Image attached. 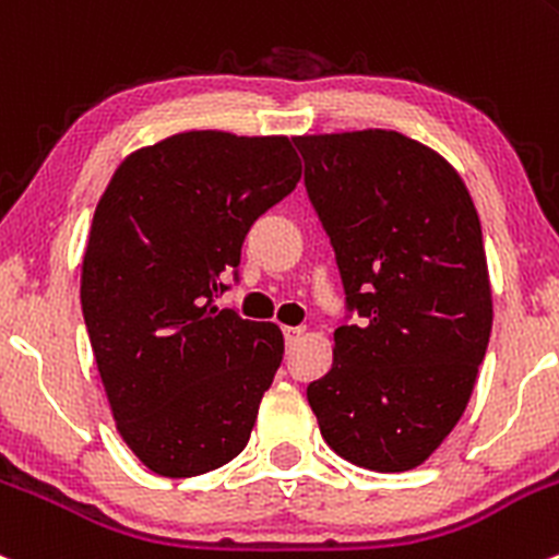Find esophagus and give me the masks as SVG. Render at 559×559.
<instances>
[{
    "instance_id": "1",
    "label": "esophagus",
    "mask_w": 559,
    "mask_h": 559,
    "mask_svg": "<svg viewBox=\"0 0 559 559\" xmlns=\"http://www.w3.org/2000/svg\"><path fill=\"white\" fill-rule=\"evenodd\" d=\"M305 334V329L302 326H284V340H286V345H295L299 337H302Z\"/></svg>"
}]
</instances>
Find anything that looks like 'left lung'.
Segmentation results:
<instances>
[{"label":"left lung","instance_id":"8db88e82","mask_svg":"<svg viewBox=\"0 0 559 559\" xmlns=\"http://www.w3.org/2000/svg\"><path fill=\"white\" fill-rule=\"evenodd\" d=\"M358 324L308 385L321 437L369 472L420 466L457 426L492 329L472 195L431 146L383 128L295 136Z\"/></svg>","mask_w":559,"mask_h":559}]
</instances>
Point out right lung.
Instances as JSON below:
<instances>
[{"label": "right lung", "mask_w": 559, "mask_h": 559, "mask_svg": "<svg viewBox=\"0 0 559 559\" xmlns=\"http://www.w3.org/2000/svg\"><path fill=\"white\" fill-rule=\"evenodd\" d=\"M299 176L286 136L187 131L131 152L96 205L82 313L117 431L160 477L214 472L249 442L284 334L214 297Z\"/></svg>", "instance_id": "add662e5"}]
</instances>
